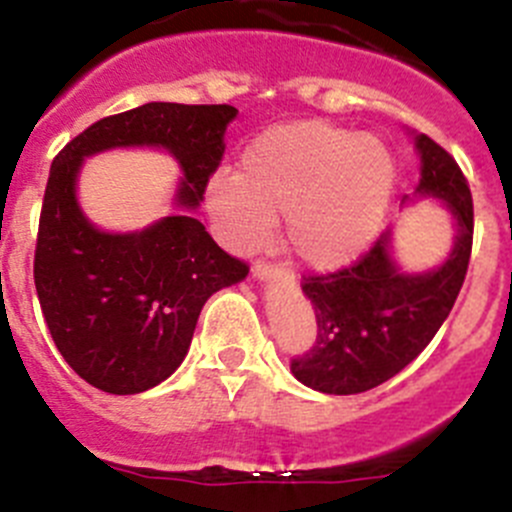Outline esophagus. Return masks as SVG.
Listing matches in <instances>:
<instances>
[{
  "instance_id": "esophagus-1",
  "label": "esophagus",
  "mask_w": 512,
  "mask_h": 512,
  "mask_svg": "<svg viewBox=\"0 0 512 512\" xmlns=\"http://www.w3.org/2000/svg\"><path fill=\"white\" fill-rule=\"evenodd\" d=\"M253 276H259V279H266V276H271V274H276V266L271 264V261H266V259H256L253 261Z\"/></svg>"
}]
</instances>
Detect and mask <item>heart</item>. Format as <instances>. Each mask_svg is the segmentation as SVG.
<instances>
[{"label": "heart", "mask_w": 512, "mask_h": 512, "mask_svg": "<svg viewBox=\"0 0 512 512\" xmlns=\"http://www.w3.org/2000/svg\"><path fill=\"white\" fill-rule=\"evenodd\" d=\"M396 185V162L381 139L330 121L266 131L241 157V172L208 185V208L241 248L261 246L276 215L287 243L320 271L355 261L381 231Z\"/></svg>", "instance_id": "1"}]
</instances>
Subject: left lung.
Here are the masks:
<instances>
[{
    "mask_svg": "<svg viewBox=\"0 0 512 512\" xmlns=\"http://www.w3.org/2000/svg\"><path fill=\"white\" fill-rule=\"evenodd\" d=\"M421 154V195L447 205L457 228L449 259L429 274H401L388 253V233L355 264L332 274H309L302 289L314 307V345L292 358L297 381L330 396H353L381 386L434 340L467 276L475 210L467 177L452 154L426 134Z\"/></svg>",
    "mask_w": 512,
    "mask_h": 512,
    "instance_id": "left-lung-1",
    "label": "left lung"
}]
</instances>
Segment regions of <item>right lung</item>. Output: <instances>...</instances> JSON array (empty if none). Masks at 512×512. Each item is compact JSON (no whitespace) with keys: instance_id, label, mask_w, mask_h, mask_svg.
Listing matches in <instances>:
<instances>
[{"instance_id":"1","label":"right lung","mask_w":512,"mask_h":512,"mask_svg":"<svg viewBox=\"0 0 512 512\" xmlns=\"http://www.w3.org/2000/svg\"><path fill=\"white\" fill-rule=\"evenodd\" d=\"M228 103H144L70 139L50 167L35 246L42 317L65 363L93 388L131 396L170 378L190 348L200 309L248 274L205 225L170 215L142 233H101L75 203L83 157L154 144L185 170L177 203L195 208L223 159Z\"/></svg>"}]
</instances>
